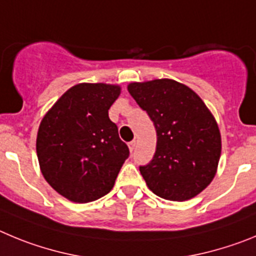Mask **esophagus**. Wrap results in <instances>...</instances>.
I'll list each match as a JSON object with an SVG mask.
<instances>
[{"label": "esophagus", "mask_w": 256, "mask_h": 256, "mask_svg": "<svg viewBox=\"0 0 256 256\" xmlns=\"http://www.w3.org/2000/svg\"><path fill=\"white\" fill-rule=\"evenodd\" d=\"M135 145H136V142H135V140H134V142H128V149H130L131 153H132L134 149H135Z\"/></svg>", "instance_id": "34e87169"}]
</instances>
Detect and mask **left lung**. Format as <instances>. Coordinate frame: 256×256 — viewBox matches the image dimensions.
I'll list each match as a JSON object with an SVG mask.
<instances>
[{"label": "left lung", "mask_w": 256, "mask_h": 256, "mask_svg": "<svg viewBox=\"0 0 256 256\" xmlns=\"http://www.w3.org/2000/svg\"><path fill=\"white\" fill-rule=\"evenodd\" d=\"M128 90L156 131L153 160L140 167L145 182L166 200L192 199L217 174L222 150L217 121L202 98L176 80L130 82Z\"/></svg>", "instance_id": "8db88e82"}]
</instances>
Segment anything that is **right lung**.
Masks as SVG:
<instances>
[{
    "instance_id": "1",
    "label": "right lung",
    "mask_w": 256,
    "mask_h": 256,
    "mask_svg": "<svg viewBox=\"0 0 256 256\" xmlns=\"http://www.w3.org/2000/svg\"><path fill=\"white\" fill-rule=\"evenodd\" d=\"M121 86L82 82L62 94L43 116L36 156L43 177L74 202H89L112 190L128 156L108 110Z\"/></svg>"
}]
</instances>
